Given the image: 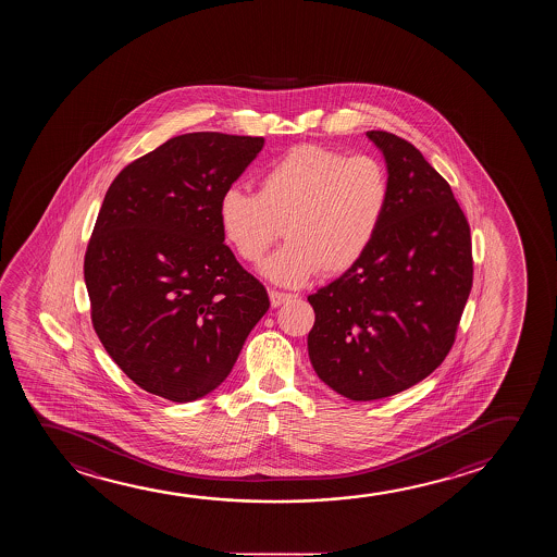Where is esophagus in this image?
I'll return each instance as SVG.
<instances>
[{
    "label": "esophagus",
    "mask_w": 557,
    "mask_h": 557,
    "mask_svg": "<svg viewBox=\"0 0 557 557\" xmlns=\"http://www.w3.org/2000/svg\"><path fill=\"white\" fill-rule=\"evenodd\" d=\"M290 299H295V295L282 293V290H270V302H272L274 308L282 307L285 302H289Z\"/></svg>",
    "instance_id": "1"
}]
</instances>
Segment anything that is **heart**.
I'll return each instance as SVG.
<instances>
[{
  "instance_id": "heart-1",
  "label": "heart",
  "mask_w": 557,
  "mask_h": 557,
  "mask_svg": "<svg viewBox=\"0 0 557 557\" xmlns=\"http://www.w3.org/2000/svg\"><path fill=\"white\" fill-rule=\"evenodd\" d=\"M388 205V177L371 157L299 146L272 162L257 194L227 187L218 224L235 255L255 264L283 234L289 242L260 267L283 287H299L320 270L339 275L368 252Z\"/></svg>"
}]
</instances>
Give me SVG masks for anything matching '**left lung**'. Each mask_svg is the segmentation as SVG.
<instances>
[{
	"instance_id": "8db88e82",
	"label": "left lung",
	"mask_w": 557,
	"mask_h": 557,
	"mask_svg": "<svg viewBox=\"0 0 557 557\" xmlns=\"http://www.w3.org/2000/svg\"><path fill=\"white\" fill-rule=\"evenodd\" d=\"M387 164L388 205L362 260L308 297V356L350 400L425 380L450 352L473 283L469 224L448 182L403 137L371 129Z\"/></svg>"
}]
</instances>
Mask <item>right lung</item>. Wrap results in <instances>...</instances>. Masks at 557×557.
Returning <instances> with one entry per match:
<instances>
[{
    "label": "right lung",
    "instance_id": "1",
    "mask_svg": "<svg viewBox=\"0 0 557 557\" xmlns=\"http://www.w3.org/2000/svg\"><path fill=\"white\" fill-rule=\"evenodd\" d=\"M262 147L264 137L184 134L107 189L84 258L91 323L151 395L191 403L212 393L270 308L218 224L220 195Z\"/></svg>",
    "mask_w": 557,
    "mask_h": 557
}]
</instances>
